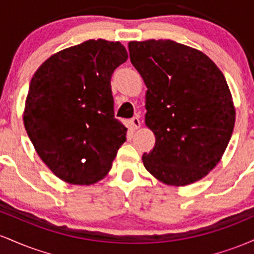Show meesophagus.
Segmentation results:
<instances>
[{
  "mask_svg": "<svg viewBox=\"0 0 254 254\" xmlns=\"http://www.w3.org/2000/svg\"><path fill=\"white\" fill-rule=\"evenodd\" d=\"M129 124H130V127L135 130V129H138L139 125H141V122H139L138 117H133L129 121Z\"/></svg>",
  "mask_w": 254,
  "mask_h": 254,
  "instance_id": "1",
  "label": "esophagus"
}]
</instances>
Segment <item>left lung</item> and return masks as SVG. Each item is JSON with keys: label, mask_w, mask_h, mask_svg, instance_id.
Masks as SVG:
<instances>
[{"label": "left lung", "mask_w": 254, "mask_h": 254, "mask_svg": "<svg viewBox=\"0 0 254 254\" xmlns=\"http://www.w3.org/2000/svg\"><path fill=\"white\" fill-rule=\"evenodd\" d=\"M130 61L145 86V125L155 145L145 170L184 186L202 179L222 157L235 123L226 78L203 52L173 40L129 43Z\"/></svg>", "instance_id": "1"}]
</instances>
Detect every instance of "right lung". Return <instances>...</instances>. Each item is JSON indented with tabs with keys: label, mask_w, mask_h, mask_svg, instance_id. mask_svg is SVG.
I'll return each mask as SVG.
<instances>
[{
	"label": "right lung",
	"mask_w": 254,
	"mask_h": 254,
	"mask_svg": "<svg viewBox=\"0 0 254 254\" xmlns=\"http://www.w3.org/2000/svg\"><path fill=\"white\" fill-rule=\"evenodd\" d=\"M127 60L119 42L92 39L52 55L32 77L25 129L40 159L64 182L103 179L127 141L111 89L113 71Z\"/></svg>",
	"instance_id": "1"
}]
</instances>
